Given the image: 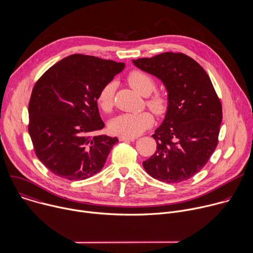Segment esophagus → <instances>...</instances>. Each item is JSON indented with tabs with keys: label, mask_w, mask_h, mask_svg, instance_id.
I'll return each mask as SVG.
<instances>
[{
	"label": "esophagus",
	"mask_w": 253,
	"mask_h": 253,
	"mask_svg": "<svg viewBox=\"0 0 253 253\" xmlns=\"http://www.w3.org/2000/svg\"><path fill=\"white\" fill-rule=\"evenodd\" d=\"M136 138H131V137H125V136H120L119 140L120 141H134Z\"/></svg>",
	"instance_id": "34e87169"
}]
</instances>
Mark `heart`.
<instances>
[{
    "label": "heart",
    "instance_id": "1",
    "mask_svg": "<svg viewBox=\"0 0 253 253\" xmlns=\"http://www.w3.org/2000/svg\"><path fill=\"white\" fill-rule=\"evenodd\" d=\"M129 85L140 95L146 97L156 89L155 80L142 71H132L127 77ZM115 83L109 82L100 90L97 102L105 112L111 111L114 105ZM147 105L157 115L165 112L167 108V98L162 94H155L147 100ZM153 123V117L148 112L123 113L113 118L109 124L110 131L115 135L135 138L148 129Z\"/></svg>",
    "mask_w": 253,
    "mask_h": 253
}]
</instances>
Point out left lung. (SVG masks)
<instances>
[{
    "label": "left lung",
    "mask_w": 253,
    "mask_h": 253,
    "mask_svg": "<svg viewBox=\"0 0 253 253\" xmlns=\"http://www.w3.org/2000/svg\"><path fill=\"white\" fill-rule=\"evenodd\" d=\"M132 62L159 79L167 91L164 120L152 135L157 149L143 167L159 181H184L205 166L217 146L221 103L204 69L182 53Z\"/></svg>",
    "instance_id": "obj_1"
}]
</instances>
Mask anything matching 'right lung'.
<instances>
[{"label":"right lung","mask_w":253,"mask_h":253,"mask_svg":"<svg viewBox=\"0 0 253 253\" xmlns=\"http://www.w3.org/2000/svg\"><path fill=\"white\" fill-rule=\"evenodd\" d=\"M124 63L81 54L48 69L35 84L29 103V134L38 159L55 175L84 180L100 172L119 141L102 130L97 97Z\"/></svg>","instance_id":"right-lung-1"}]
</instances>
